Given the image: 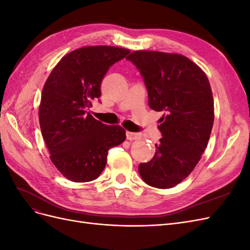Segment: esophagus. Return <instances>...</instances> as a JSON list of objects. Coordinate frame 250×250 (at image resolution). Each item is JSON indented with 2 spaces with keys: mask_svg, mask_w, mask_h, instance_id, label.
Returning <instances> with one entry per match:
<instances>
[{
  "mask_svg": "<svg viewBox=\"0 0 250 250\" xmlns=\"http://www.w3.org/2000/svg\"><path fill=\"white\" fill-rule=\"evenodd\" d=\"M126 138H127V140H129V141H134V140L140 139L141 138V134L140 133H135V132L127 131L126 132Z\"/></svg>",
  "mask_w": 250,
  "mask_h": 250,
  "instance_id": "obj_1",
  "label": "esophagus"
}]
</instances>
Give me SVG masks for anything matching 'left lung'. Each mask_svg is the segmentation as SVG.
<instances>
[{
    "instance_id": "8db88e82",
    "label": "left lung",
    "mask_w": 250,
    "mask_h": 250,
    "mask_svg": "<svg viewBox=\"0 0 250 250\" xmlns=\"http://www.w3.org/2000/svg\"><path fill=\"white\" fill-rule=\"evenodd\" d=\"M127 60L138 67L148 90V105L163 111V138L155 154L140 164L145 183L170 188L190 175L206 150L214 124V100L208 79L192 60L180 54L134 51Z\"/></svg>"
}]
</instances>
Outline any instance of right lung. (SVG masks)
Here are the masks:
<instances>
[{
  "mask_svg": "<svg viewBox=\"0 0 250 250\" xmlns=\"http://www.w3.org/2000/svg\"><path fill=\"white\" fill-rule=\"evenodd\" d=\"M129 52L110 46L74 50L60 59L44 83L39 110L42 138L52 163L74 183L99 177L108 150L126 139L122 127L105 125L86 109L101 96L109 67Z\"/></svg>",
  "mask_w": 250,
  "mask_h": 250,
  "instance_id": "1",
  "label": "right lung"
}]
</instances>
